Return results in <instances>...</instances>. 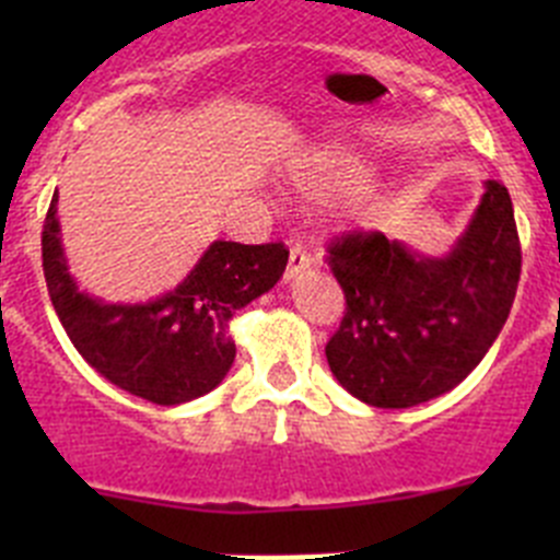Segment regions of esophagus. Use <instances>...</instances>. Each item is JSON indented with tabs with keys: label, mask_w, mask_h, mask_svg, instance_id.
I'll use <instances>...</instances> for the list:
<instances>
[{
	"label": "esophagus",
	"mask_w": 560,
	"mask_h": 560,
	"mask_svg": "<svg viewBox=\"0 0 560 560\" xmlns=\"http://www.w3.org/2000/svg\"><path fill=\"white\" fill-rule=\"evenodd\" d=\"M311 260H314V257H311V252L305 249V246H300V244L291 246L289 266H285V280H294V277L303 275V271L311 266Z\"/></svg>",
	"instance_id": "obj_1"
}]
</instances>
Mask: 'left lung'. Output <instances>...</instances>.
<instances>
[{
	"mask_svg": "<svg viewBox=\"0 0 560 560\" xmlns=\"http://www.w3.org/2000/svg\"><path fill=\"white\" fill-rule=\"evenodd\" d=\"M328 264L348 303L325 348L330 373L370 407H418L457 387L508 323L522 275L511 192L485 182L443 257L350 232L328 246Z\"/></svg>",
	"mask_w": 560,
	"mask_h": 560,
	"instance_id": "1",
	"label": "left lung"
}]
</instances>
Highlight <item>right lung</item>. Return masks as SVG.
I'll return each instance as SVG.
<instances>
[{
    "label": "right lung",
    "instance_id": "obj_1",
    "mask_svg": "<svg viewBox=\"0 0 560 560\" xmlns=\"http://www.w3.org/2000/svg\"><path fill=\"white\" fill-rule=\"evenodd\" d=\"M47 291L78 353L114 387L176 407L215 389L235 361L230 319L275 289L289 264L283 244L212 241L190 275L148 303H103L69 275L58 190L42 232Z\"/></svg>",
    "mask_w": 560,
    "mask_h": 560
}]
</instances>
